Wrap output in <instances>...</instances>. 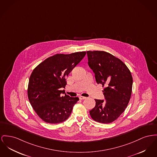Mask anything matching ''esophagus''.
<instances>
[{"label": "esophagus", "instance_id": "obj_1", "mask_svg": "<svg viewBox=\"0 0 157 157\" xmlns=\"http://www.w3.org/2000/svg\"><path fill=\"white\" fill-rule=\"evenodd\" d=\"M79 98L80 100H84V99H86V97H83V96H79Z\"/></svg>", "mask_w": 157, "mask_h": 157}]
</instances>
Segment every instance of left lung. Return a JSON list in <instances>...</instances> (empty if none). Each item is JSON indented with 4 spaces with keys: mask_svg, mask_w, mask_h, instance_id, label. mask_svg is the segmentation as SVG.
<instances>
[{
    "mask_svg": "<svg viewBox=\"0 0 157 157\" xmlns=\"http://www.w3.org/2000/svg\"><path fill=\"white\" fill-rule=\"evenodd\" d=\"M86 53L97 83L104 88L102 92L105 100L95 99V106L90 111V116L97 122L110 123L128 105L132 91V74L126 65L109 53L88 51Z\"/></svg>",
    "mask_w": 157,
    "mask_h": 157,
    "instance_id": "obj_1",
    "label": "left lung"
}]
</instances>
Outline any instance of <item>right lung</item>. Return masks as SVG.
Instances as JSON below:
<instances>
[{"label":"right lung","instance_id":"right-lung-1","mask_svg":"<svg viewBox=\"0 0 157 157\" xmlns=\"http://www.w3.org/2000/svg\"><path fill=\"white\" fill-rule=\"evenodd\" d=\"M86 55L85 52L48 57L33 70L29 79V101L37 115L51 124L62 123L70 116L78 97L65 94L66 78Z\"/></svg>","mask_w":157,"mask_h":157}]
</instances>
